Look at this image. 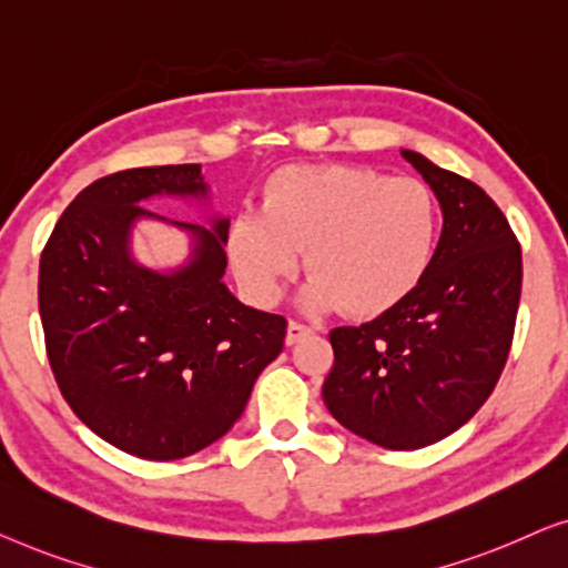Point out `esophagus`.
Instances as JSON below:
<instances>
[{"instance_id":"esophagus-1","label":"esophagus","mask_w":568,"mask_h":568,"mask_svg":"<svg viewBox=\"0 0 568 568\" xmlns=\"http://www.w3.org/2000/svg\"><path fill=\"white\" fill-rule=\"evenodd\" d=\"M308 334H311V326L301 324V322H287L285 342H287V345H295V342H301L303 337H308Z\"/></svg>"}]
</instances>
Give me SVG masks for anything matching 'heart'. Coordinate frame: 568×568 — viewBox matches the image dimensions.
Segmentation results:
<instances>
[{"label": "heart", "instance_id": "1", "mask_svg": "<svg viewBox=\"0 0 568 568\" xmlns=\"http://www.w3.org/2000/svg\"><path fill=\"white\" fill-rule=\"evenodd\" d=\"M437 239L440 207L425 182L371 166L293 164L270 174L260 207L234 215L229 257L244 291L273 303L306 250L314 277L303 303L371 318L417 291Z\"/></svg>", "mask_w": 568, "mask_h": 568}]
</instances>
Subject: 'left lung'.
<instances>
[{
	"instance_id": "obj_1",
	"label": "left lung",
	"mask_w": 568,
	"mask_h": 568,
	"mask_svg": "<svg viewBox=\"0 0 568 568\" xmlns=\"http://www.w3.org/2000/svg\"><path fill=\"white\" fill-rule=\"evenodd\" d=\"M402 156L440 203V242L409 298L373 322L332 329L322 396L349 433L417 450L466 425L497 386L520 306L523 252L476 182L417 151Z\"/></svg>"
}]
</instances>
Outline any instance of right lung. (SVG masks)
I'll use <instances>...</instances> for the list:
<instances>
[{"label":"right lung","mask_w":568,"mask_h":568,"mask_svg":"<svg viewBox=\"0 0 568 568\" xmlns=\"http://www.w3.org/2000/svg\"><path fill=\"white\" fill-rule=\"evenodd\" d=\"M156 195L207 201L201 164L139 166L84 187L41 254L38 306L48 363L77 417L135 458L178 460L234 427L287 322L223 283L229 219L215 215L211 229L170 221L141 205ZM141 217L189 231L185 266L159 274L132 260Z\"/></svg>","instance_id":"right-lung-1"}]
</instances>
